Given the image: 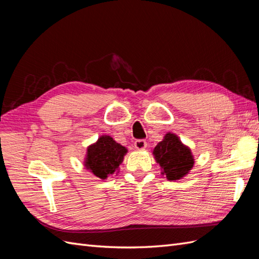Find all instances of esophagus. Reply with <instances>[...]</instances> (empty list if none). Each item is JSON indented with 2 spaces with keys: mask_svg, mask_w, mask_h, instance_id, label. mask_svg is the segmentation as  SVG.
<instances>
[{
  "mask_svg": "<svg viewBox=\"0 0 259 259\" xmlns=\"http://www.w3.org/2000/svg\"><path fill=\"white\" fill-rule=\"evenodd\" d=\"M134 146L137 150H144V149L147 147V143L145 139H137V140H135Z\"/></svg>",
  "mask_w": 259,
  "mask_h": 259,
  "instance_id": "1",
  "label": "esophagus"
}]
</instances>
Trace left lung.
<instances>
[{"label": "left lung", "instance_id": "left-lung-1", "mask_svg": "<svg viewBox=\"0 0 259 259\" xmlns=\"http://www.w3.org/2000/svg\"><path fill=\"white\" fill-rule=\"evenodd\" d=\"M153 154L163 169L162 174L170 182L188 174L194 163L190 149L184 146L178 137L170 133L154 147Z\"/></svg>", "mask_w": 259, "mask_h": 259}]
</instances>
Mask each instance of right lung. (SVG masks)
<instances>
[{
  "mask_svg": "<svg viewBox=\"0 0 259 259\" xmlns=\"http://www.w3.org/2000/svg\"><path fill=\"white\" fill-rule=\"evenodd\" d=\"M126 151L125 147L115 143L110 136H103L89 148L85 166L95 176L106 179L119 167Z\"/></svg>",
  "mask_w": 259,
  "mask_h": 259,
  "instance_id": "1",
  "label": "right lung"
}]
</instances>
